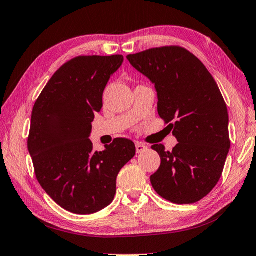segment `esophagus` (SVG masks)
I'll use <instances>...</instances> for the list:
<instances>
[{"label":"esophagus","mask_w":256,"mask_h":256,"mask_svg":"<svg viewBox=\"0 0 256 256\" xmlns=\"http://www.w3.org/2000/svg\"><path fill=\"white\" fill-rule=\"evenodd\" d=\"M136 150H137L138 154L144 152V150H147V146H146V144H142V142H136Z\"/></svg>","instance_id":"esophagus-1"}]
</instances>
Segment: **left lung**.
I'll list each match as a JSON object with an SVG mask.
<instances>
[{
	"label": "left lung",
	"mask_w": 256,
	"mask_h": 256,
	"mask_svg": "<svg viewBox=\"0 0 256 256\" xmlns=\"http://www.w3.org/2000/svg\"><path fill=\"white\" fill-rule=\"evenodd\" d=\"M134 69L155 84L158 114L177 138L172 150L152 148L160 156L150 182L174 204H192L218 184L230 147L228 107L213 76L185 48H152L127 56Z\"/></svg>",
	"instance_id": "left-lung-1"
}]
</instances>
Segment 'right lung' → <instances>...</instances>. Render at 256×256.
<instances>
[{"mask_svg":"<svg viewBox=\"0 0 256 256\" xmlns=\"http://www.w3.org/2000/svg\"><path fill=\"white\" fill-rule=\"evenodd\" d=\"M122 61V54L74 58L54 72L33 107L28 149L36 180L71 213L94 214L112 203L118 174L136 154L126 138L104 152H94L88 138L106 86Z\"/></svg>","mask_w":256,"mask_h":256,"instance_id":"right-lung-1","label":"right lung"}]
</instances>
